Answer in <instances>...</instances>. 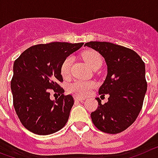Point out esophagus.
Here are the masks:
<instances>
[{
    "label": "esophagus",
    "mask_w": 158,
    "mask_h": 158,
    "mask_svg": "<svg viewBox=\"0 0 158 158\" xmlns=\"http://www.w3.org/2000/svg\"><path fill=\"white\" fill-rule=\"evenodd\" d=\"M75 101H79V102H82L84 100V98H80V97H77V96H75Z\"/></svg>",
    "instance_id": "obj_1"
}]
</instances>
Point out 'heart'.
I'll return each mask as SVG.
<instances>
[{
    "instance_id": "1",
    "label": "heart",
    "mask_w": 158,
    "mask_h": 158,
    "mask_svg": "<svg viewBox=\"0 0 158 158\" xmlns=\"http://www.w3.org/2000/svg\"><path fill=\"white\" fill-rule=\"evenodd\" d=\"M83 59L86 64L92 70L100 68L102 64V59L98 52L94 50H87L83 52ZM72 64V58L68 56L64 60L60 66V74L64 78H68L71 72V67ZM94 87V83L89 81L77 80L69 86V90L71 93L77 96H86L90 92Z\"/></svg>"
}]
</instances>
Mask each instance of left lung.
I'll return each mask as SVG.
<instances>
[{
	"mask_svg": "<svg viewBox=\"0 0 158 158\" xmlns=\"http://www.w3.org/2000/svg\"><path fill=\"white\" fill-rule=\"evenodd\" d=\"M85 46L94 49L107 65V75L98 94H108V102L90 114L93 123L107 134H118L134 123L139 114L147 90L145 63L132 49L110 42L90 41Z\"/></svg>",
	"mask_w": 158,
	"mask_h": 158,
	"instance_id": "obj_1",
	"label": "left lung"
}]
</instances>
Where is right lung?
<instances>
[{
  "label": "right lung",
  "instance_id": "obj_1",
  "mask_svg": "<svg viewBox=\"0 0 158 158\" xmlns=\"http://www.w3.org/2000/svg\"><path fill=\"white\" fill-rule=\"evenodd\" d=\"M83 43L52 42L26 49L13 64L11 80L13 106L20 123L38 135L56 133L66 125L74 104L71 94L64 95L60 66L65 58ZM49 89L61 95L51 100Z\"/></svg>",
  "mask_w": 158,
  "mask_h": 158
}]
</instances>
